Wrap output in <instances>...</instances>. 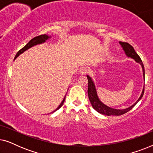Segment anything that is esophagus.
<instances>
[{"instance_id": "1", "label": "esophagus", "mask_w": 153, "mask_h": 153, "mask_svg": "<svg viewBox=\"0 0 153 153\" xmlns=\"http://www.w3.org/2000/svg\"><path fill=\"white\" fill-rule=\"evenodd\" d=\"M89 69L86 68V67H81V68L79 69V72L81 73V74H86L87 73H88Z\"/></svg>"}]
</instances>
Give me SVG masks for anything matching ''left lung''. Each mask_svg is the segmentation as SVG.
Masks as SVG:
<instances>
[{
	"label": "left lung",
	"instance_id": "left-lung-1",
	"mask_svg": "<svg viewBox=\"0 0 153 153\" xmlns=\"http://www.w3.org/2000/svg\"><path fill=\"white\" fill-rule=\"evenodd\" d=\"M120 45L122 46L123 50H124L126 55L128 56V57H130L133 59H134L136 61L139 63L141 64L142 66V68H143V76L145 78V70H144V65L143 62L141 59V58L139 57V56L137 53V52L135 51L134 47L131 45H129V43L127 42H120ZM88 78V97L90 100V102L93 106V107L95 111H97V112L100 113V114L106 115V116H120V115H123L125 114V113L128 112L129 111H130L131 108H132L136 104H137L140 100L141 99L142 97H143L144 94V86L143 91H142V93L140 97L138 99L137 102H135L134 104H133L132 106H129V108H125V109H116V108H113L111 107H108V106H106L105 104H104L102 102L99 100V98L97 97V92H96L95 86V84H94L93 81H92L91 77H90L88 75H87Z\"/></svg>",
	"mask_w": 153,
	"mask_h": 153
}]
</instances>
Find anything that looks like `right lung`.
Masks as SVG:
<instances>
[{
    "mask_svg": "<svg viewBox=\"0 0 153 153\" xmlns=\"http://www.w3.org/2000/svg\"><path fill=\"white\" fill-rule=\"evenodd\" d=\"M49 37H49V36H48V35H39V36L35 37L34 38H33L32 39H30V40L29 41V42H28V44H27V45H26V46H25V47H23L22 49L19 50V51L17 52V53H16V55L15 56V58H14V59H15L16 58H17L18 56L20 55L21 53H23V52H24L25 51H26V50L28 49L29 48L32 47L33 46H34V45H38V44H41V43L45 42L46 40H47V39H48L49 38ZM65 97H66V95L65 96L64 99H63V100H62V101L61 104H60L59 106H58V107L57 108H56V109L55 111H54L53 112H55L56 111H57L58 109H59V108L62 106V104H63L64 102H65Z\"/></svg>",
    "mask_w": 153,
    "mask_h": 153,
    "instance_id": "1",
    "label": "right lung"
}]
</instances>
